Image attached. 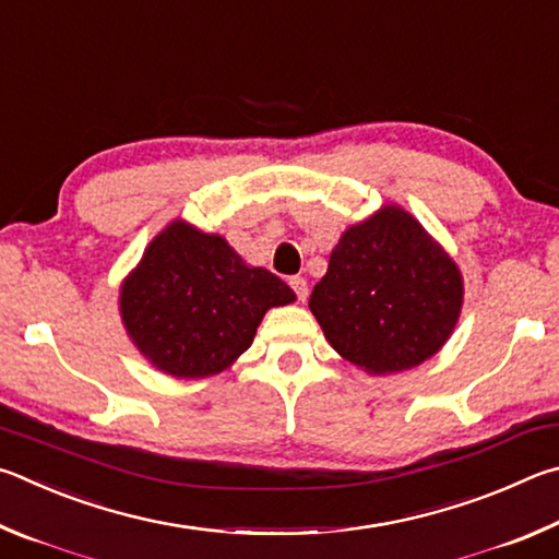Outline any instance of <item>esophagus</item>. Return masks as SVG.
I'll return each instance as SVG.
<instances>
[{
	"mask_svg": "<svg viewBox=\"0 0 559 559\" xmlns=\"http://www.w3.org/2000/svg\"><path fill=\"white\" fill-rule=\"evenodd\" d=\"M289 287L295 289V295H297V299H299V301H305V299H307V295H309V285H307V280H305V277H289Z\"/></svg>",
	"mask_w": 559,
	"mask_h": 559,
	"instance_id": "obj_1",
	"label": "esophagus"
}]
</instances>
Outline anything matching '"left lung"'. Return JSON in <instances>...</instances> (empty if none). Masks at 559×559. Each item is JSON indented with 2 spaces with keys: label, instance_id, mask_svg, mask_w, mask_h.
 <instances>
[{
  "label": "left lung",
  "instance_id": "left-lung-1",
  "mask_svg": "<svg viewBox=\"0 0 559 559\" xmlns=\"http://www.w3.org/2000/svg\"><path fill=\"white\" fill-rule=\"evenodd\" d=\"M462 299V274L442 245L407 211L385 205L341 235L309 309L341 356L385 376L432 358Z\"/></svg>",
  "mask_w": 559,
  "mask_h": 559
}]
</instances>
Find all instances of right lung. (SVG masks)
<instances>
[{"label": "right lung", "instance_id": "1", "mask_svg": "<svg viewBox=\"0 0 559 559\" xmlns=\"http://www.w3.org/2000/svg\"><path fill=\"white\" fill-rule=\"evenodd\" d=\"M297 299L277 274L248 267L221 235L174 221L120 289L132 344L174 378H205L248 350L264 311Z\"/></svg>", "mask_w": 559, "mask_h": 559}]
</instances>
